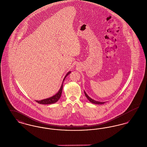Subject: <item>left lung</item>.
I'll return each instance as SVG.
<instances>
[{"mask_svg": "<svg viewBox=\"0 0 147 147\" xmlns=\"http://www.w3.org/2000/svg\"><path fill=\"white\" fill-rule=\"evenodd\" d=\"M84 94H85L86 97L89 100V101H90L91 102L93 103V104H104L105 103V102H98V101H95V100L92 99L91 98H90V97L86 94V93L85 91H84Z\"/></svg>", "mask_w": 147, "mask_h": 147, "instance_id": "1", "label": "left lung"}]
</instances>
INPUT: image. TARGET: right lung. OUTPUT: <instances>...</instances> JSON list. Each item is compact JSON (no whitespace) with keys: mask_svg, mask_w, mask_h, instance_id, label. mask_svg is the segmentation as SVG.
<instances>
[{"mask_svg":"<svg viewBox=\"0 0 147 147\" xmlns=\"http://www.w3.org/2000/svg\"><path fill=\"white\" fill-rule=\"evenodd\" d=\"M70 73V71H69L66 74V76H65L64 79H63V83L64 80H65V78H66V77L68 75H69ZM62 89H63V83L62 84V86H61V87L59 91L56 94V95H55L54 96H52L51 98H46V99L42 100H40V101H36L37 102H38V104H51L55 103L59 99V98H61V94H62Z\"/></svg>","mask_w":147,"mask_h":147,"instance_id":"obj_1","label":"right lung"}]
</instances>
